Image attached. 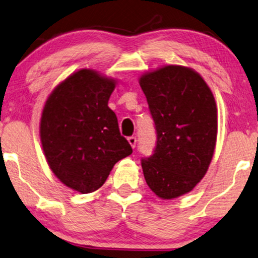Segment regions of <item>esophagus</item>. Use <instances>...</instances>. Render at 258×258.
Returning <instances> with one entry per match:
<instances>
[{
    "mask_svg": "<svg viewBox=\"0 0 258 258\" xmlns=\"http://www.w3.org/2000/svg\"><path fill=\"white\" fill-rule=\"evenodd\" d=\"M128 142H129L130 146H132V148H135V146H136V137L135 136L128 137Z\"/></svg>",
    "mask_w": 258,
    "mask_h": 258,
    "instance_id": "34e87169",
    "label": "esophagus"
}]
</instances>
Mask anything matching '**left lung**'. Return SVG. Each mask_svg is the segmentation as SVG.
<instances>
[{"instance_id": "1", "label": "left lung", "mask_w": 258, "mask_h": 258, "mask_svg": "<svg viewBox=\"0 0 258 258\" xmlns=\"http://www.w3.org/2000/svg\"><path fill=\"white\" fill-rule=\"evenodd\" d=\"M157 133L153 156L143 158L146 182L162 200L177 199L207 174L217 140L213 91L191 68L167 64L139 80Z\"/></svg>"}]
</instances>
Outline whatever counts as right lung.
Instances as JSON below:
<instances>
[{
    "instance_id": "right-lung-1",
    "label": "right lung",
    "mask_w": 258,
    "mask_h": 258,
    "mask_svg": "<svg viewBox=\"0 0 258 258\" xmlns=\"http://www.w3.org/2000/svg\"><path fill=\"white\" fill-rule=\"evenodd\" d=\"M117 81L80 69L55 87L42 110L40 139L54 175L68 188L93 192L133 153L108 101Z\"/></svg>"
}]
</instances>
